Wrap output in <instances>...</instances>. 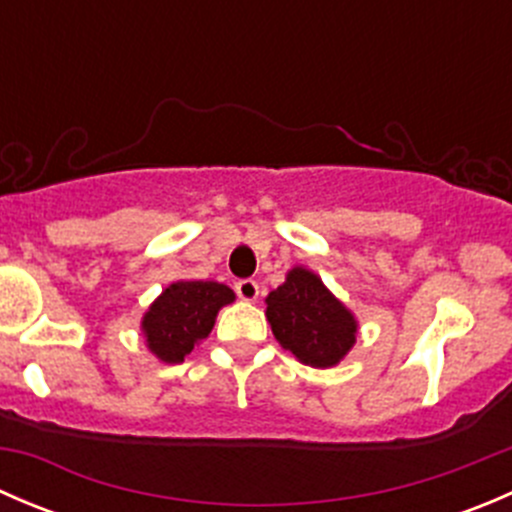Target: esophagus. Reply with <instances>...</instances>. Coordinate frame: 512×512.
Returning <instances> with one entry per match:
<instances>
[{
    "label": "esophagus",
    "instance_id": "1",
    "mask_svg": "<svg viewBox=\"0 0 512 512\" xmlns=\"http://www.w3.org/2000/svg\"><path fill=\"white\" fill-rule=\"evenodd\" d=\"M235 292L237 297L245 299V302H255L257 294H260V285H257L255 280H240L235 285Z\"/></svg>",
    "mask_w": 512,
    "mask_h": 512
}]
</instances>
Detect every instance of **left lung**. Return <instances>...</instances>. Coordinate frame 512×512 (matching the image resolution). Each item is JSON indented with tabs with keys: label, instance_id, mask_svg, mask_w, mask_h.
<instances>
[{
	"label": "left lung",
	"instance_id": "8db88e82",
	"mask_svg": "<svg viewBox=\"0 0 512 512\" xmlns=\"http://www.w3.org/2000/svg\"><path fill=\"white\" fill-rule=\"evenodd\" d=\"M267 319L277 342L317 369L339 364L356 342L352 312L302 267H294L285 285L270 292Z\"/></svg>",
	"mask_w": 512,
	"mask_h": 512
}]
</instances>
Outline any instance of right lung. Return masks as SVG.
Segmentation results:
<instances>
[{"label":"right lung","instance_id":"obj_1","mask_svg":"<svg viewBox=\"0 0 512 512\" xmlns=\"http://www.w3.org/2000/svg\"><path fill=\"white\" fill-rule=\"evenodd\" d=\"M235 299L220 282H173L143 317L148 349L168 364H180L213 329L218 309Z\"/></svg>","mask_w":512,"mask_h":512}]
</instances>
